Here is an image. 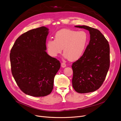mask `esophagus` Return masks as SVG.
Returning <instances> with one entry per match:
<instances>
[{"label":"esophagus","instance_id":"esophagus-1","mask_svg":"<svg viewBox=\"0 0 121 121\" xmlns=\"http://www.w3.org/2000/svg\"><path fill=\"white\" fill-rule=\"evenodd\" d=\"M61 67L62 68H65L66 67V64L65 63H61Z\"/></svg>","mask_w":121,"mask_h":121}]
</instances>
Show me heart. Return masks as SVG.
Masks as SVG:
<instances>
[{
	"label": "heart",
	"mask_w": 121,
	"mask_h": 121,
	"mask_svg": "<svg viewBox=\"0 0 121 121\" xmlns=\"http://www.w3.org/2000/svg\"><path fill=\"white\" fill-rule=\"evenodd\" d=\"M88 35L85 31H78L63 29L57 31L54 39H49L46 43L48 52L50 56L56 57L64 48L65 58L74 61L83 55L88 41Z\"/></svg>",
	"instance_id": "obj_1"
}]
</instances>
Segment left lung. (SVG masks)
<instances>
[{
  "label": "left lung",
  "mask_w": 121,
  "mask_h": 121,
  "mask_svg": "<svg viewBox=\"0 0 121 121\" xmlns=\"http://www.w3.org/2000/svg\"><path fill=\"white\" fill-rule=\"evenodd\" d=\"M89 31L90 40L82 57L72 64V86L79 93L94 92L103 84L110 64L109 45L99 30L77 26Z\"/></svg>",
  "instance_id": "1"
}]
</instances>
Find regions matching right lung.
<instances>
[{
	"instance_id": "add662e5",
	"label": "right lung",
	"mask_w": 121,
	"mask_h": 121,
	"mask_svg": "<svg viewBox=\"0 0 121 121\" xmlns=\"http://www.w3.org/2000/svg\"><path fill=\"white\" fill-rule=\"evenodd\" d=\"M49 29L41 26L30 30L16 40L10 53L11 70L21 90L33 96L49 95L60 63L46 52Z\"/></svg>"
}]
</instances>
